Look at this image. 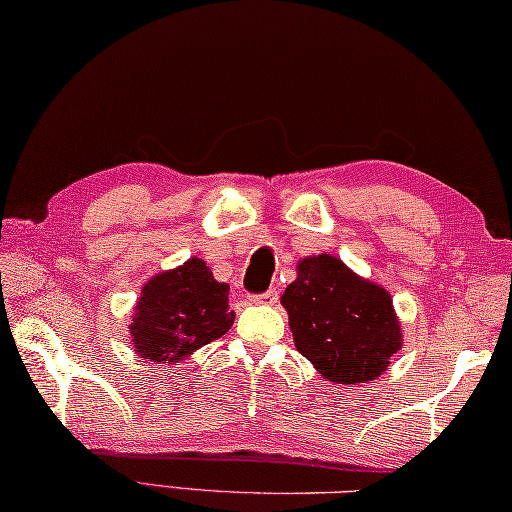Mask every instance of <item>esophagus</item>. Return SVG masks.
Masks as SVG:
<instances>
[{
  "label": "esophagus",
  "instance_id": "1",
  "mask_svg": "<svg viewBox=\"0 0 512 512\" xmlns=\"http://www.w3.org/2000/svg\"><path fill=\"white\" fill-rule=\"evenodd\" d=\"M252 302L254 305H274V302H278V291L269 289V291H265V294L252 296Z\"/></svg>",
  "mask_w": 512,
  "mask_h": 512
}]
</instances>
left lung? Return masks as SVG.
<instances>
[{"instance_id":"left-lung-1","label":"left lung","mask_w":512,"mask_h":512,"mask_svg":"<svg viewBox=\"0 0 512 512\" xmlns=\"http://www.w3.org/2000/svg\"><path fill=\"white\" fill-rule=\"evenodd\" d=\"M296 271L280 298L296 349L333 384L378 380L402 349L389 291L331 254L302 258Z\"/></svg>"}]
</instances>
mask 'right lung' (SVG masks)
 Returning <instances> with one entry per match:
<instances>
[{
  "label": "right lung",
  "instance_id": "add662e5",
  "mask_svg": "<svg viewBox=\"0 0 512 512\" xmlns=\"http://www.w3.org/2000/svg\"><path fill=\"white\" fill-rule=\"evenodd\" d=\"M234 316L229 285L218 283L205 260L192 256L143 285L128 329L139 358L174 364L225 336Z\"/></svg>",
  "mask_w": 512,
  "mask_h": 512
}]
</instances>
